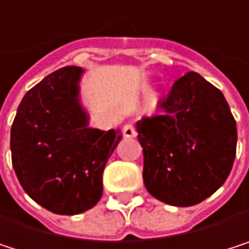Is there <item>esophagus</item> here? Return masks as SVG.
Returning <instances> with one entry per match:
<instances>
[{
  "instance_id": "esophagus-1",
  "label": "esophagus",
  "mask_w": 249,
  "mask_h": 249,
  "mask_svg": "<svg viewBox=\"0 0 249 249\" xmlns=\"http://www.w3.org/2000/svg\"><path fill=\"white\" fill-rule=\"evenodd\" d=\"M122 134L125 139H133V137L137 136V131H136L134 125H131V124H125L124 128H122Z\"/></svg>"
}]
</instances>
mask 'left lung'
<instances>
[{"instance_id":"1","label":"left lung","mask_w":249,"mask_h":249,"mask_svg":"<svg viewBox=\"0 0 249 249\" xmlns=\"http://www.w3.org/2000/svg\"><path fill=\"white\" fill-rule=\"evenodd\" d=\"M160 115L137 121L143 179L158 200L190 207L228 179L236 155V122L223 93L190 71L160 103Z\"/></svg>"}]
</instances>
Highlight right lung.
<instances>
[{"mask_svg": "<svg viewBox=\"0 0 249 249\" xmlns=\"http://www.w3.org/2000/svg\"><path fill=\"white\" fill-rule=\"evenodd\" d=\"M83 72L70 65L46 75L24 94L11 125V160L20 185L56 214H78L97 204L103 169L122 139L121 130L89 125L80 99Z\"/></svg>", "mask_w": 249, "mask_h": 249, "instance_id": "1", "label": "right lung"}]
</instances>
